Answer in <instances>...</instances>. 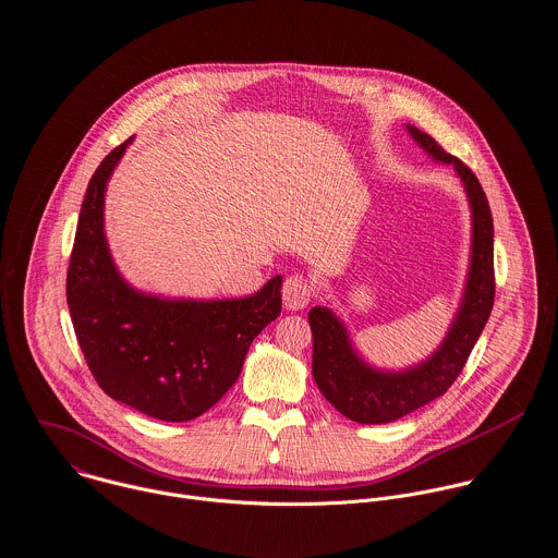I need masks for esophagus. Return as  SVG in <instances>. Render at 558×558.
<instances>
[{
	"label": "esophagus",
	"instance_id": "esophagus-1",
	"mask_svg": "<svg viewBox=\"0 0 558 558\" xmlns=\"http://www.w3.org/2000/svg\"><path fill=\"white\" fill-rule=\"evenodd\" d=\"M313 298V287L304 276H289L282 284V302L289 311L304 308Z\"/></svg>",
	"mask_w": 558,
	"mask_h": 558
}]
</instances>
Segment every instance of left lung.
<instances>
[{
	"label": "left lung",
	"mask_w": 558,
	"mask_h": 558,
	"mask_svg": "<svg viewBox=\"0 0 558 558\" xmlns=\"http://www.w3.org/2000/svg\"><path fill=\"white\" fill-rule=\"evenodd\" d=\"M408 131L427 155L436 161L451 163L464 183L473 221L471 263L464 295L445 341L429 359L401 373L367 365L352 348L343 322L330 308L315 306L308 311L313 330V379L339 414L361 425L399 421L442 397L462 373L495 300L493 217L477 177L458 157L445 153L432 135L412 124H408Z\"/></svg>",
	"instance_id": "8db88e82"
}]
</instances>
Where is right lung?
<instances>
[{
	"label": "right lung",
	"mask_w": 558,
	"mask_h": 558,
	"mask_svg": "<svg viewBox=\"0 0 558 558\" xmlns=\"http://www.w3.org/2000/svg\"><path fill=\"white\" fill-rule=\"evenodd\" d=\"M133 137L89 179L68 269V306L96 384L150 418L185 423L239 379L254 337L282 311V276L236 300H170L133 289L105 239L107 181Z\"/></svg>",
	"instance_id": "right-lung-1"
}]
</instances>
